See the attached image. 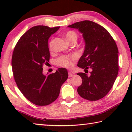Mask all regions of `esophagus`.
Segmentation results:
<instances>
[{
  "instance_id": "1",
  "label": "esophagus",
  "mask_w": 132,
  "mask_h": 132,
  "mask_svg": "<svg viewBox=\"0 0 132 132\" xmlns=\"http://www.w3.org/2000/svg\"><path fill=\"white\" fill-rule=\"evenodd\" d=\"M72 76H73V74H72V73H70V72H69V77H72Z\"/></svg>"
}]
</instances>
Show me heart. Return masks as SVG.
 <instances>
[{"label": "heart", "instance_id": "b5f03b06", "mask_svg": "<svg viewBox=\"0 0 132 132\" xmlns=\"http://www.w3.org/2000/svg\"><path fill=\"white\" fill-rule=\"evenodd\" d=\"M66 38L69 42L72 41V40H77V35L75 31H69L66 33ZM48 48L50 51L52 50V42L50 41L48 44ZM77 59V55L73 54L71 55H62L57 58L56 61L58 66L63 67L66 68H72L75 62Z\"/></svg>", "mask_w": 132, "mask_h": 132}]
</instances>
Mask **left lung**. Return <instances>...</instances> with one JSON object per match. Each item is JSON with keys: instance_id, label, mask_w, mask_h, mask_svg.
Wrapping results in <instances>:
<instances>
[{"instance_id": "obj_1", "label": "left lung", "mask_w": 132, "mask_h": 132, "mask_svg": "<svg viewBox=\"0 0 132 132\" xmlns=\"http://www.w3.org/2000/svg\"><path fill=\"white\" fill-rule=\"evenodd\" d=\"M68 27L78 29L86 44L77 66L84 70L91 69L89 75L86 74L88 72L77 73L82 79L77 92L89 101L101 99L112 87L119 71L115 40L105 28L91 21L77 22Z\"/></svg>"}]
</instances>
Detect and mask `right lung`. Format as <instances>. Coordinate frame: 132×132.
<instances>
[{
	"mask_svg": "<svg viewBox=\"0 0 132 132\" xmlns=\"http://www.w3.org/2000/svg\"><path fill=\"white\" fill-rule=\"evenodd\" d=\"M59 27H32L19 39L13 53L12 70L18 88L27 99L38 106L55 101L68 77L64 68L48 76L42 72L43 65L50 59L48 39Z\"/></svg>",
	"mask_w": 132,
	"mask_h": 132,
	"instance_id": "obj_1",
	"label": "right lung"
}]
</instances>
